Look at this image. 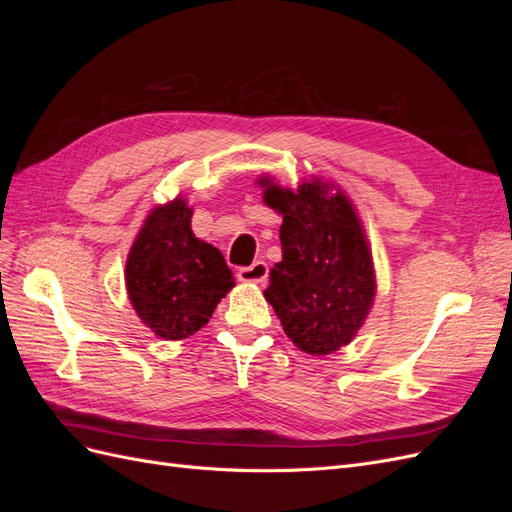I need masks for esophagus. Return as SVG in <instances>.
I'll return each mask as SVG.
<instances>
[{
  "instance_id": "obj_1",
  "label": "esophagus",
  "mask_w": 512,
  "mask_h": 512,
  "mask_svg": "<svg viewBox=\"0 0 512 512\" xmlns=\"http://www.w3.org/2000/svg\"><path fill=\"white\" fill-rule=\"evenodd\" d=\"M267 275H269L267 262H262V260L252 262L250 267H241L237 273V277L243 284H265Z\"/></svg>"
}]
</instances>
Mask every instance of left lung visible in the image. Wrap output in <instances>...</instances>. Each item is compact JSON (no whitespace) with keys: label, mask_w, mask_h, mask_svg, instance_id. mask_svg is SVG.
<instances>
[{"label":"left lung","mask_w":512,"mask_h":512,"mask_svg":"<svg viewBox=\"0 0 512 512\" xmlns=\"http://www.w3.org/2000/svg\"><path fill=\"white\" fill-rule=\"evenodd\" d=\"M262 203L282 215V262L265 299L299 350L327 356L348 346L376 299L374 256L348 194L322 177L297 190L260 175Z\"/></svg>","instance_id":"obj_1"}]
</instances>
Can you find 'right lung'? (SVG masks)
<instances>
[{"label":"right lung","instance_id":"right-lung-1","mask_svg":"<svg viewBox=\"0 0 512 512\" xmlns=\"http://www.w3.org/2000/svg\"><path fill=\"white\" fill-rule=\"evenodd\" d=\"M192 213L181 194L153 207L126 260V290L136 316L168 342L203 329L235 288L222 252L192 232Z\"/></svg>","mask_w":512,"mask_h":512}]
</instances>
